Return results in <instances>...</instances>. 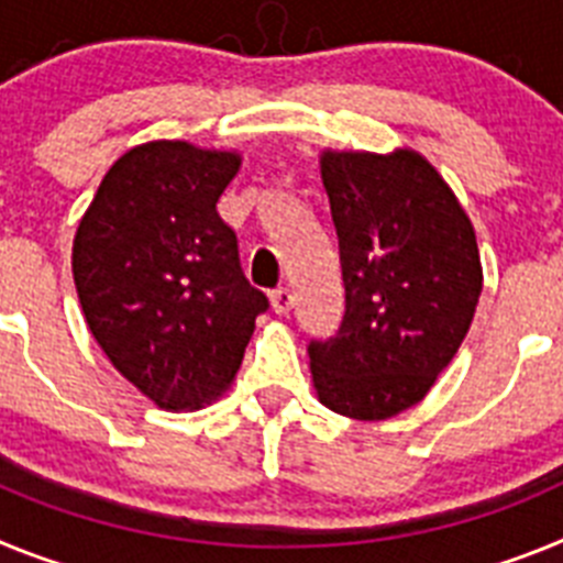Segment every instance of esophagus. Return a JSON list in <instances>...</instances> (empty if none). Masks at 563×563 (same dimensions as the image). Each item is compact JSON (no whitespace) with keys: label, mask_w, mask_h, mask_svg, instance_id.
Returning <instances> with one entry per match:
<instances>
[{"label":"esophagus","mask_w":563,"mask_h":563,"mask_svg":"<svg viewBox=\"0 0 563 563\" xmlns=\"http://www.w3.org/2000/svg\"><path fill=\"white\" fill-rule=\"evenodd\" d=\"M291 306H295V295L288 288H275L272 291V309H275V314H288Z\"/></svg>","instance_id":"1"}]
</instances>
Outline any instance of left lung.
Wrapping results in <instances>:
<instances>
[{
  "instance_id": "8db88e82",
  "label": "left lung",
  "mask_w": 563,
  "mask_h": 563,
  "mask_svg": "<svg viewBox=\"0 0 563 563\" xmlns=\"http://www.w3.org/2000/svg\"><path fill=\"white\" fill-rule=\"evenodd\" d=\"M322 187L340 241L345 314L309 342L317 397L376 422L417 405L448 368L482 295L471 218L413 150L331 153Z\"/></svg>"
}]
</instances>
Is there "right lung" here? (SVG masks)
I'll return each mask as SVG.
<instances>
[{"label": "right lung", "mask_w": 563, "mask_h": 563, "mask_svg": "<svg viewBox=\"0 0 563 563\" xmlns=\"http://www.w3.org/2000/svg\"><path fill=\"white\" fill-rule=\"evenodd\" d=\"M241 155L150 141L110 166L73 241L92 336L158 408H203L229 388L268 309L249 286L218 198Z\"/></svg>", "instance_id": "right-lung-1"}]
</instances>
